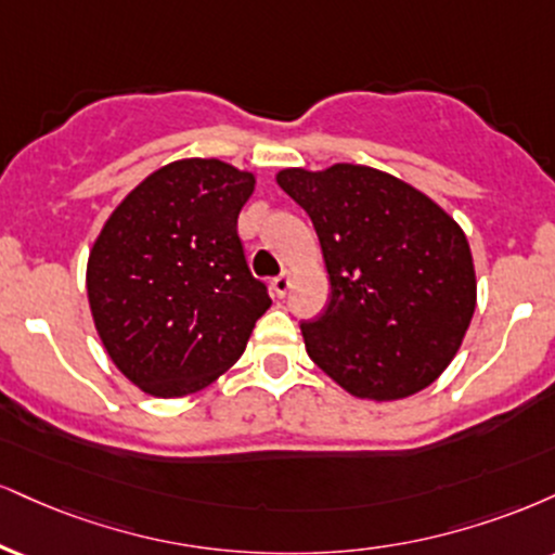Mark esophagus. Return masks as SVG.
<instances>
[{
    "mask_svg": "<svg viewBox=\"0 0 555 555\" xmlns=\"http://www.w3.org/2000/svg\"><path fill=\"white\" fill-rule=\"evenodd\" d=\"M271 289H273V295H276V297H284L286 292H289V276L282 273V276L271 279Z\"/></svg>",
    "mask_w": 555,
    "mask_h": 555,
    "instance_id": "esophagus-1",
    "label": "esophagus"
}]
</instances>
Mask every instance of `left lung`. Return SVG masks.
<instances>
[{
    "mask_svg": "<svg viewBox=\"0 0 555 555\" xmlns=\"http://www.w3.org/2000/svg\"><path fill=\"white\" fill-rule=\"evenodd\" d=\"M276 183L312 219L331 279L323 315L299 325L312 362L377 403L429 387L476 312L463 227L426 193L366 165L286 168Z\"/></svg>",
    "mask_w": 555,
    "mask_h": 555,
    "instance_id": "8db88e82",
    "label": "left lung"
}]
</instances>
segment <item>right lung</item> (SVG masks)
Masks as SVG:
<instances>
[{
  "label": "right lung",
  "instance_id": "add662e5",
  "mask_svg": "<svg viewBox=\"0 0 555 555\" xmlns=\"http://www.w3.org/2000/svg\"><path fill=\"white\" fill-rule=\"evenodd\" d=\"M256 176L176 159L146 176L87 258V299L111 362L139 390L183 398L237 362L271 307L237 237Z\"/></svg>",
  "mask_w": 555,
  "mask_h": 555
}]
</instances>
